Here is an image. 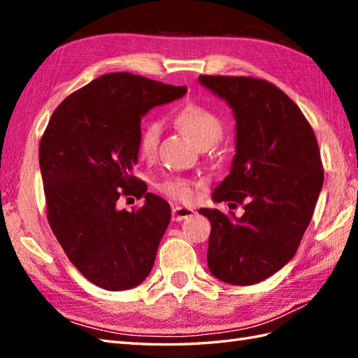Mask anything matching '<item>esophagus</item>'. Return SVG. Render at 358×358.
Returning <instances> with one entry per match:
<instances>
[{
  "label": "esophagus",
  "mask_w": 358,
  "mask_h": 358,
  "mask_svg": "<svg viewBox=\"0 0 358 358\" xmlns=\"http://www.w3.org/2000/svg\"><path fill=\"white\" fill-rule=\"evenodd\" d=\"M194 214H195V212L191 208H181V206L172 208V220H173V222H183L185 218L192 217Z\"/></svg>",
  "instance_id": "obj_1"
}]
</instances>
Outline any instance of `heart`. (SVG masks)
<instances>
[{
	"mask_svg": "<svg viewBox=\"0 0 358 358\" xmlns=\"http://www.w3.org/2000/svg\"><path fill=\"white\" fill-rule=\"evenodd\" d=\"M172 121L196 148L210 146L223 134V120L214 110L199 103H186L172 112ZM159 138V129L155 121H143L136 132V154L143 159L155 155ZM158 189L171 200L191 203L195 196L192 181L180 177H171L158 185Z\"/></svg>",
	"mask_w": 358,
	"mask_h": 358,
	"instance_id": "heart-1",
	"label": "heart"
}]
</instances>
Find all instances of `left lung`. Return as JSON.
<instances>
[{"mask_svg": "<svg viewBox=\"0 0 358 358\" xmlns=\"http://www.w3.org/2000/svg\"><path fill=\"white\" fill-rule=\"evenodd\" d=\"M200 83L237 118V154L214 200L245 208L240 218L199 210L210 222L209 271L231 285L260 283L291 260L308 229L324 178L320 149L299 106L271 81L200 75Z\"/></svg>", "mask_w": 358, "mask_h": 358, "instance_id": "obj_1", "label": "left lung"}]
</instances>
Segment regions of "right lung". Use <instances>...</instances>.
I'll list each match as a JSON object with an SVG mask.
<instances>
[{
    "mask_svg": "<svg viewBox=\"0 0 358 358\" xmlns=\"http://www.w3.org/2000/svg\"><path fill=\"white\" fill-rule=\"evenodd\" d=\"M185 94L141 75L106 73L66 96L41 136L50 229L75 268L108 291L138 286L155 263L171 208L132 173L136 132L149 109ZM127 194L147 201L120 211L116 201Z\"/></svg>",
    "mask_w": 358,
    "mask_h": 358,
    "instance_id": "obj_1",
    "label": "right lung"
}]
</instances>
